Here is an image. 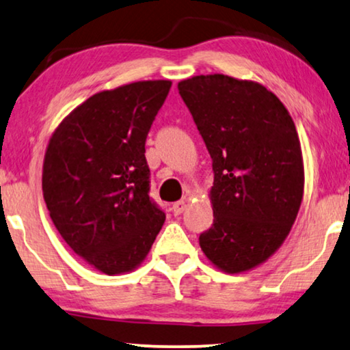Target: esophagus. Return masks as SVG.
<instances>
[{"instance_id":"1","label":"esophagus","mask_w":350,"mask_h":350,"mask_svg":"<svg viewBox=\"0 0 350 350\" xmlns=\"http://www.w3.org/2000/svg\"><path fill=\"white\" fill-rule=\"evenodd\" d=\"M185 208H187V201H184V200L177 201V203L173 204V211H174L176 215H180L185 211Z\"/></svg>"}]
</instances>
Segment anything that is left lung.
Here are the masks:
<instances>
[{"instance_id":"left-lung-1","label":"left lung","mask_w":350,"mask_h":350,"mask_svg":"<svg viewBox=\"0 0 350 350\" xmlns=\"http://www.w3.org/2000/svg\"><path fill=\"white\" fill-rule=\"evenodd\" d=\"M213 159L214 222L200 234L206 257L243 273L280 247L303 200L304 170L288 111L268 88L224 75L177 83Z\"/></svg>"}]
</instances>
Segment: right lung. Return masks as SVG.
<instances>
[{
	"instance_id": "right-lung-1",
	"label": "right lung",
	"mask_w": 350,
	"mask_h": 350,
	"mask_svg": "<svg viewBox=\"0 0 350 350\" xmlns=\"http://www.w3.org/2000/svg\"><path fill=\"white\" fill-rule=\"evenodd\" d=\"M171 81H142L96 93L49 141L42 193L66 244L114 275L135 269L165 224L149 196L146 137Z\"/></svg>"
}]
</instances>
